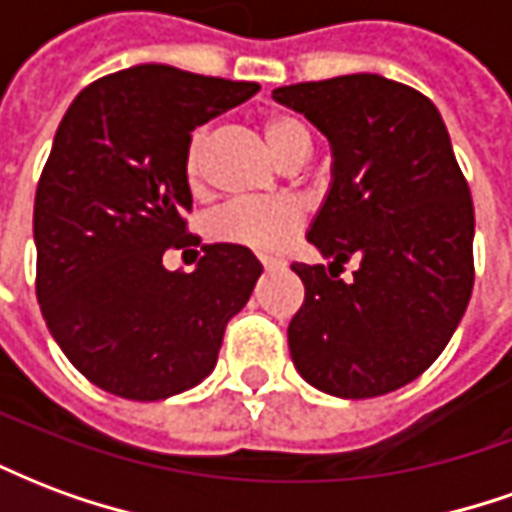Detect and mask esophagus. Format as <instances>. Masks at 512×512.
I'll list each match as a JSON object with an SVG mask.
<instances>
[{
    "label": "esophagus",
    "mask_w": 512,
    "mask_h": 512,
    "mask_svg": "<svg viewBox=\"0 0 512 512\" xmlns=\"http://www.w3.org/2000/svg\"><path fill=\"white\" fill-rule=\"evenodd\" d=\"M282 266H285L282 260H274V257H263V268H266V271H277V268H282Z\"/></svg>",
    "instance_id": "1"
}]
</instances>
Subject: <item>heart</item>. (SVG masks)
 <instances>
[{"instance_id":"1","label":"heart","mask_w":512,"mask_h":512,"mask_svg":"<svg viewBox=\"0 0 512 512\" xmlns=\"http://www.w3.org/2000/svg\"><path fill=\"white\" fill-rule=\"evenodd\" d=\"M263 134L268 145L285 164L310 153V131L290 115H268L263 120ZM211 142V131L202 126L189 136L183 175L189 186L202 180L205 150ZM307 219L304 202L296 197H252V200H233L211 216V235L227 244H238L252 252H282L296 238L301 224Z\"/></svg>"}]
</instances>
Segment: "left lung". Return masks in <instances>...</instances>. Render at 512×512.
Segmentation results:
<instances>
[{
	"label": "left lung",
	"mask_w": 512,
	"mask_h": 512,
	"mask_svg": "<svg viewBox=\"0 0 512 512\" xmlns=\"http://www.w3.org/2000/svg\"><path fill=\"white\" fill-rule=\"evenodd\" d=\"M274 101L307 117L334 158L307 233L332 263L290 266L304 282L293 365L326 395L395 392L439 359L472 296L474 205L450 134L430 98L378 73L277 87Z\"/></svg>",
	"instance_id": "left-lung-1"
}]
</instances>
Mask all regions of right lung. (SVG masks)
Segmentation results:
<instances>
[{"mask_svg": "<svg viewBox=\"0 0 512 512\" xmlns=\"http://www.w3.org/2000/svg\"><path fill=\"white\" fill-rule=\"evenodd\" d=\"M257 90L147 62L84 87L62 117L35 191V290L62 354L112 395L164 400L211 376L263 274L238 244H205L191 274L161 263L200 244L186 233L191 131Z\"/></svg>", "mask_w": 512, "mask_h": 512, "instance_id": "1", "label": "right lung"}]
</instances>
